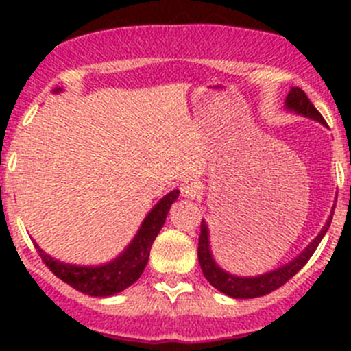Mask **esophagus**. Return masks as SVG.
<instances>
[{"label":"esophagus","instance_id":"34e87169","mask_svg":"<svg viewBox=\"0 0 351 351\" xmlns=\"http://www.w3.org/2000/svg\"><path fill=\"white\" fill-rule=\"evenodd\" d=\"M202 183L198 182L195 178H186L183 180L182 185H180V190H182V195L185 198H192V200H195V198H200L202 195Z\"/></svg>","mask_w":351,"mask_h":351}]
</instances>
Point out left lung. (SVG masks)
<instances>
[{
    "label": "left lung",
    "mask_w": 351,
    "mask_h": 351,
    "mask_svg": "<svg viewBox=\"0 0 351 351\" xmlns=\"http://www.w3.org/2000/svg\"><path fill=\"white\" fill-rule=\"evenodd\" d=\"M285 108L290 112H295L302 117H309V119L317 120L321 123L324 122L323 115L317 112L316 107L311 104V100L307 98V95L304 93L300 88H290L289 95L285 98ZM332 219V210L331 215L328 217L326 224L321 229L319 234L313 239V243H309V246L302 251V253L297 254L292 261L282 265V267L275 268V270L267 271L263 275H256V277H238V275H232L229 271L222 270L214 260V254L210 251V234H208V228L205 224V221H202L200 224V238H198V263H200L202 271H204V277L210 282L212 287L219 290V292L226 293L229 297H234V299H254V297H261L270 293L271 290H277L278 287H282L285 282H289L304 265L309 261V258L313 256L316 247L319 246L321 239L324 238V234L328 232L329 224H331Z\"/></svg>",
    "instance_id": "1"
}]
</instances>
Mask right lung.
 Masks as SVG:
<instances>
[{
	"mask_svg": "<svg viewBox=\"0 0 351 351\" xmlns=\"http://www.w3.org/2000/svg\"><path fill=\"white\" fill-rule=\"evenodd\" d=\"M62 91V88H56L54 93ZM180 195V190H173L168 195H165L158 204L151 208L149 214L141 224L139 231L134 236L129 246L108 263L97 265V267H81V265L64 263L35 244L42 261L49 267V270L80 292L88 293L91 297H110L122 292L127 287H130L137 278L143 275L149 260V251L153 246L156 236L161 231L162 224L166 221L169 207Z\"/></svg>",
	"mask_w": 351,
	"mask_h": 351,
	"instance_id": "obj_1",
	"label": "right lung"
}]
</instances>
